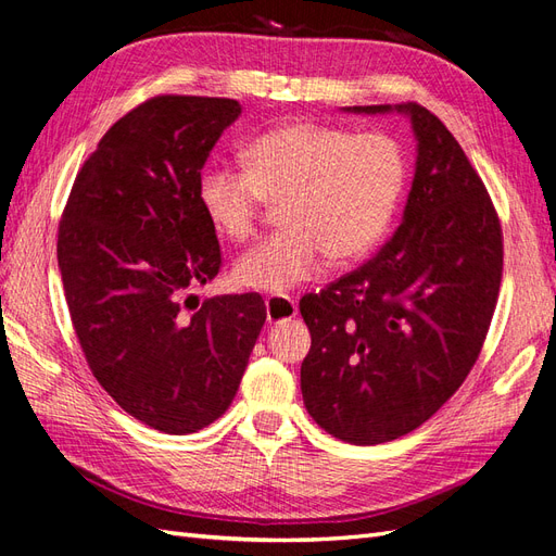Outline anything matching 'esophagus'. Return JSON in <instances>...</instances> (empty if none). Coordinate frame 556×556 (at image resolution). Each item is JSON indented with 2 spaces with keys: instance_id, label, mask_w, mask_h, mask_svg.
Masks as SVG:
<instances>
[{
  "instance_id": "1",
  "label": "esophagus",
  "mask_w": 556,
  "mask_h": 556,
  "mask_svg": "<svg viewBox=\"0 0 556 556\" xmlns=\"http://www.w3.org/2000/svg\"><path fill=\"white\" fill-rule=\"evenodd\" d=\"M265 309H267V324H283V321H291L298 315V305L289 295H267Z\"/></svg>"
}]
</instances>
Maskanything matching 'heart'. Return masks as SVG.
Instances as JSON below:
<instances>
[{"label": "heart", "mask_w": 556, "mask_h": 556, "mask_svg": "<svg viewBox=\"0 0 556 556\" xmlns=\"http://www.w3.org/2000/svg\"><path fill=\"white\" fill-rule=\"evenodd\" d=\"M406 188V156L388 134H357L317 122H291L255 136L244 168L211 164L197 199L220 237H251L261 208L279 204L283 230L237 258L239 287L283 295L315 279L326 258L348 265L388 235Z\"/></svg>", "instance_id": "b5f03b06"}]
</instances>
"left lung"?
<instances>
[{"mask_svg":"<svg viewBox=\"0 0 556 556\" xmlns=\"http://www.w3.org/2000/svg\"><path fill=\"white\" fill-rule=\"evenodd\" d=\"M408 117L416 174L402 225L371 261L301 301L312 348L307 414L348 444L414 432L475 366L501 291L503 230L458 140L416 103L354 105Z\"/></svg>","mask_w":556,"mask_h":556,"instance_id":"obj_1","label":"left lung"}]
</instances>
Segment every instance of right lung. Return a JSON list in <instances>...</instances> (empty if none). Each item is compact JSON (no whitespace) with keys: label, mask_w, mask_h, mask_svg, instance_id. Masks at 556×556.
I'll return each instance as SVG.
<instances>
[{"label":"right lung","mask_w":556,"mask_h":556,"mask_svg":"<svg viewBox=\"0 0 556 556\" xmlns=\"http://www.w3.org/2000/svg\"><path fill=\"white\" fill-rule=\"evenodd\" d=\"M239 115L232 98H150L84 162L59 227L84 357L126 414L166 434L225 414L267 317L258 293L189 305L220 269L199 176Z\"/></svg>","instance_id":"add662e5"}]
</instances>
